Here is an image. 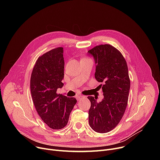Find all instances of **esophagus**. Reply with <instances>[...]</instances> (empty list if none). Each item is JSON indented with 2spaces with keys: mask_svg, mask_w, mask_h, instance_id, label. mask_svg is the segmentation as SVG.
Returning a JSON list of instances; mask_svg holds the SVG:
<instances>
[{
  "mask_svg": "<svg viewBox=\"0 0 160 160\" xmlns=\"http://www.w3.org/2000/svg\"><path fill=\"white\" fill-rule=\"evenodd\" d=\"M76 98H77V99L78 100H81V99H82V98H84L85 97H83V95H78L76 96Z\"/></svg>",
  "mask_w": 160,
  "mask_h": 160,
  "instance_id": "34e87169",
  "label": "esophagus"
}]
</instances>
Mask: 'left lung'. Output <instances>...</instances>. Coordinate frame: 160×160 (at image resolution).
I'll list each match as a JSON object with an SVG mask.
<instances>
[{
	"mask_svg": "<svg viewBox=\"0 0 160 160\" xmlns=\"http://www.w3.org/2000/svg\"><path fill=\"white\" fill-rule=\"evenodd\" d=\"M88 52L94 57L95 77L102 83L99 86L104 95L101 102L88 97L89 123L96 132L107 133L117 127L127 109L130 88L128 66L121 52L111 45L96 46Z\"/></svg>",
	"mask_w": 160,
	"mask_h": 160,
	"instance_id": "left-lung-1",
	"label": "left lung"
}]
</instances>
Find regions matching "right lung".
<instances>
[{
  "instance_id": "1",
  "label": "right lung",
  "mask_w": 160,
  "mask_h": 160,
  "mask_svg": "<svg viewBox=\"0 0 160 160\" xmlns=\"http://www.w3.org/2000/svg\"><path fill=\"white\" fill-rule=\"evenodd\" d=\"M63 48L57 47L39 56L30 78V91L36 110L48 127L64 128L77 103L75 98L56 93L62 88L64 77Z\"/></svg>"
}]
</instances>
